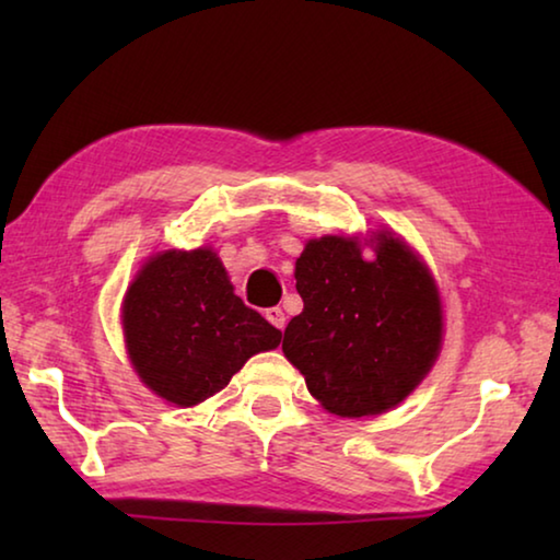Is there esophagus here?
Instances as JSON below:
<instances>
[{
    "mask_svg": "<svg viewBox=\"0 0 560 560\" xmlns=\"http://www.w3.org/2000/svg\"><path fill=\"white\" fill-rule=\"evenodd\" d=\"M267 320L271 326H277L281 330L283 326H287V314H283L279 306H273V308H267Z\"/></svg>",
    "mask_w": 560,
    "mask_h": 560,
    "instance_id": "34e87169",
    "label": "esophagus"
}]
</instances>
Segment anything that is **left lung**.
I'll list each match as a JSON object with an SVG mask.
<instances>
[{"instance_id":"8db88e82","label":"left lung","mask_w":560,"mask_h":560,"mask_svg":"<svg viewBox=\"0 0 560 560\" xmlns=\"http://www.w3.org/2000/svg\"><path fill=\"white\" fill-rule=\"evenodd\" d=\"M373 257L358 236L308 240L296 259L303 311L281 350L308 393L340 417L381 415L432 371L442 346V301L424 261L400 236L377 232Z\"/></svg>"}]
</instances>
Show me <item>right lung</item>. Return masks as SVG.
<instances>
[{"label":"right lung","mask_w":560,"mask_h":560,"mask_svg":"<svg viewBox=\"0 0 560 560\" xmlns=\"http://www.w3.org/2000/svg\"><path fill=\"white\" fill-rule=\"evenodd\" d=\"M120 318L140 383L177 407L205 402L252 355L281 343V330L244 306L207 246L150 257L126 291Z\"/></svg>","instance_id":"obj_1"}]
</instances>
